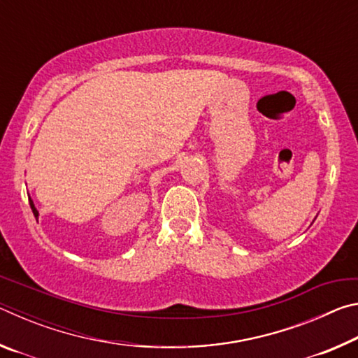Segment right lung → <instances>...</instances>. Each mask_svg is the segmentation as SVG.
<instances>
[{
    "label": "right lung",
    "mask_w": 358,
    "mask_h": 358,
    "mask_svg": "<svg viewBox=\"0 0 358 358\" xmlns=\"http://www.w3.org/2000/svg\"><path fill=\"white\" fill-rule=\"evenodd\" d=\"M28 199H29V207H31V210H33V215H34L36 217H38V216H39V211H38V208L34 207V202H33V199L29 197V196H28Z\"/></svg>",
    "instance_id": "1"
}]
</instances>
